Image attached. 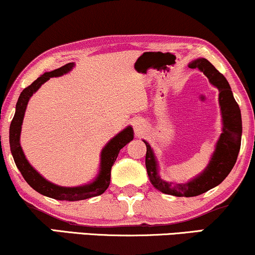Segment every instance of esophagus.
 Wrapping results in <instances>:
<instances>
[{
  "instance_id": "1",
  "label": "esophagus",
  "mask_w": 255,
  "mask_h": 255,
  "mask_svg": "<svg viewBox=\"0 0 255 255\" xmlns=\"http://www.w3.org/2000/svg\"><path fill=\"white\" fill-rule=\"evenodd\" d=\"M133 126H134L135 131H136L137 135L143 130V126H144L143 125V121L140 120V119H135L134 122H133Z\"/></svg>"
}]
</instances>
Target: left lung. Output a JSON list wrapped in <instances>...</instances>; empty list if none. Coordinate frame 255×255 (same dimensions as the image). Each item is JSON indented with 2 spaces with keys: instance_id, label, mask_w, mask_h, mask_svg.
Here are the masks:
<instances>
[{
  "instance_id": "8db88e82",
  "label": "left lung",
  "mask_w": 255,
  "mask_h": 255,
  "mask_svg": "<svg viewBox=\"0 0 255 255\" xmlns=\"http://www.w3.org/2000/svg\"><path fill=\"white\" fill-rule=\"evenodd\" d=\"M189 68H198L208 77L209 82L219 89V105L222 117V133L211 161L204 172L186 183H173L162 180L159 175V163L153 148L146 143V168L151 185L165 194L174 196H196L214 188L226 179L231 173L241 146L243 122L239 105L235 101L226 77L219 73L215 67L206 59H196L188 64Z\"/></svg>"
}]
</instances>
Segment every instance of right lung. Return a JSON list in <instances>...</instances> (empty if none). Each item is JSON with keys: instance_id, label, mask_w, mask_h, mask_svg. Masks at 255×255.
<instances>
[{"instance_id": "obj_1", "label": "right lung", "mask_w": 255, "mask_h": 255, "mask_svg": "<svg viewBox=\"0 0 255 255\" xmlns=\"http://www.w3.org/2000/svg\"><path fill=\"white\" fill-rule=\"evenodd\" d=\"M74 66H75L74 62H70L64 64L61 68L53 70V72L44 73L43 75L37 77L30 86H28L27 88L22 90L20 98L17 100V104H16L15 115L12 118L10 128H9V143H10V150L12 157H14L15 165L21 172L25 181L28 182V185L42 195H46L48 198H53L56 200H66V201L86 200L93 198V196L101 195L102 193H105L106 189L108 188L109 183H111L112 166L114 165L115 160H117L119 151L128 142H130L134 137L133 128L130 126H128L127 128H125L118 135H115L101 151V162H100V170L98 176H96L94 181L87 183V185L79 187L57 186L55 183L48 181L36 169L33 168V166L25 159V155L20 144L22 122H23L24 112L25 108H27L28 101L33 96L34 93H36L38 88L44 82H47L50 77L62 76L64 74L69 73Z\"/></svg>"}]
</instances>
